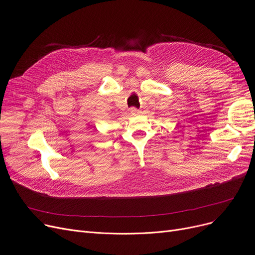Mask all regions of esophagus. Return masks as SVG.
<instances>
[{
  "mask_svg": "<svg viewBox=\"0 0 255 255\" xmlns=\"http://www.w3.org/2000/svg\"><path fill=\"white\" fill-rule=\"evenodd\" d=\"M130 113H131L132 115H138V114H139V111H138L137 109H135V107H131V109H130Z\"/></svg>",
  "mask_w": 255,
  "mask_h": 255,
  "instance_id": "esophagus-1",
  "label": "esophagus"
}]
</instances>
